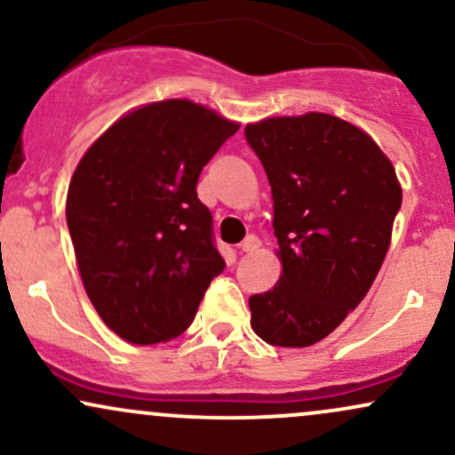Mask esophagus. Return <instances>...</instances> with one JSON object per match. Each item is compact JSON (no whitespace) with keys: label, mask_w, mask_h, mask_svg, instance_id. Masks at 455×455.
Listing matches in <instances>:
<instances>
[{"label":"esophagus","mask_w":455,"mask_h":455,"mask_svg":"<svg viewBox=\"0 0 455 455\" xmlns=\"http://www.w3.org/2000/svg\"><path fill=\"white\" fill-rule=\"evenodd\" d=\"M259 248H260V239L257 235H248V237L239 243V250H242V252H257Z\"/></svg>","instance_id":"1"}]
</instances>
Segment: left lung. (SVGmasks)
Here are the masks:
<instances>
[{
  "label": "left lung",
  "mask_w": 455,
  "mask_h": 455,
  "mask_svg": "<svg viewBox=\"0 0 455 455\" xmlns=\"http://www.w3.org/2000/svg\"><path fill=\"white\" fill-rule=\"evenodd\" d=\"M274 201L280 280L248 299L250 325L274 347H312L357 307L391 243L402 186L365 130L329 113L245 126Z\"/></svg>",
  "instance_id": "1"
}]
</instances>
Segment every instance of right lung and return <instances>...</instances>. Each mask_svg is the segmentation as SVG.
<instances>
[{"label": "right lung", "instance_id": "right-lung-1", "mask_svg": "<svg viewBox=\"0 0 455 455\" xmlns=\"http://www.w3.org/2000/svg\"><path fill=\"white\" fill-rule=\"evenodd\" d=\"M237 130L210 107L171 98L122 115L78 160L66 196L78 274L122 340L151 347L184 333L224 269L196 181Z\"/></svg>", "mask_w": 455, "mask_h": 455}]
</instances>
